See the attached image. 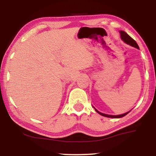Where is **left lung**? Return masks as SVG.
Wrapping results in <instances>:
<instances>
[{
	"label": "left lung",
	"instance_id": "obj_1",
	"mask_svg": "<svg viewBox=\"0 0 156 156\" xmlns=\"http://www.w3.org/2000/svg\"><path fill=\"white\" fill-rule=\"evenodd\" d=\"M119 33H120L121 39H122L123 41L126 42V43L129 44H130V45H131V46H133V47H135V48H136L137 49H139V47H138V44L136 43V42L135 41V40H134L132 37H130V36L128 35V34L126 33V32H124V31H120V32H119ZM95 110H96V112H97V113H99V114L100 115H101V116H105V117H109V118H121V117L126 116V115L128 114L129 113V112L125 113V114H123L117 115V116H114V115H108V114H103V113L99 112V111H97V109H96V108H95Z\"/></svg>",
	"mask_w": 156,
	"mask_h": 156
}]
</instances>
